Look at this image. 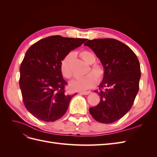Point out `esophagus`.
Here are the masks:
<instances>
[{
    "mask_svg": "<svg viewBox=\"0 0 157 157\" xmlns=\"http://www.w3.org/2000/svg\"><path fill=\"white\" fill-rule=\"evenodd\" d=\"M90 93V92H80L79 94H81V95H88Z\"/></svg>",
    "mask_w": 157,
    "mask_h": 157,
    "instance_id": "obj_1",
    "label": "esophagus"
}]
</instances>
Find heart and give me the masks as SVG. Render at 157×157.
<instances>
[{
	"instance_id": "b5f03b06",
	"label": "heart",
	"mask_w": 157,
	"mask_h": 157,
	"mask_svg": "<svg viewBox=\"0 0 157 157\" xmlns=\"http://www.w3.org/2000/svg\"><path fill=\"white\" fill-rule=\"evenodd\" d=\"M80 56L85 62L88 65H92L88 71L87 73L84 77L76 79L71 82L70 86L72 90L75 91L85 92L86 90L93 88L98 81H101L105 76V69L101 65L94 63L96 62V56L92 52L88 50H82L80 52ZM74 54L69 53L65 56V58L61 61V71L64 77L71 78L73 76L72 70H71V63L73 59ZM98 80H97V79Z\"/></svg>"
}]
</instances>
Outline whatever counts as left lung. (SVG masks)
Returning a JSON list of instances; mask_svg holds the SVG:
<instances>
[{"instance_id": "1", "label": "left lung", "mask_w": 157, "mask_h": 157, "mask_svg": "<svg viewBox=\"0 0 157 157\" xmlns=\"http://www.w3.org/2000/svg\"><path fill=\"white\" fill-rule=\"evenodd\" d=\"M91 48L105 69L99 86L100 102L90 107L95 120L110 124L121 119L130 111L139 90L141 70L139 60L129 47L113 39L88 40Z\"/></svg>"}]
</instances>
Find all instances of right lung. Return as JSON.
<instances>
[{"label":"right lung","mask_w":157,"mask_h":157,"mask_svg":"<svg viewBox=\"0 0 157 157\" xmlns=\"http://www.w3.org/2000/svg\"><path fill=\"white\" fill-rule=\"evenodd\" d=\"M86 40L50 36L35 42L26 52L20 69V87L26 109L38 119L54 122L67 111L75 94L65 93L67 83L63 78L61 63Z\"/></svg>","instance_id":"right-lung-1"}]
</instances>
